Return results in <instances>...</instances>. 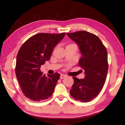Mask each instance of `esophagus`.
I'll use <instances>...</instances> for the list:
<instances>
[{"mask_svg": "<svg viewBox=\"0 0 125 125\" xmlns=\"http://www.w3.org/2000/svg\"><path fill=\"white\" fill-rule=\"evenodd\" d=\"M67 75L65 74H61V76H60V79H63V78H64L65 77H66Z\"/></svg>", "mask_w": 125, "mask_h": 125, "instance_id": "34e87169", "label": "esophagus"}]
</instances>
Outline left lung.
Returning <instances> with one entry per match:
<instances>
[{"label":"left lung","instance_id":"obj_1","mask_svg":"<svg viewBox=\"0 0 125 125\" xmlns=\"http://www.w3.org/2000/svg\"><path fill=\"white\" fill-rule=\"evenodd\" d=\"M67 35L79 46L82 57L78 63L85 75L80 79L73 77L70 94L75 100L88 102L98 96L105 84L109 67L106 48L97 36L87 31Z\"/></svg>","mask_w":125,"mask_h":125}]
</instances>
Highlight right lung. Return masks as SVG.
<instances>
[{
  "instance_id": "right-lung-1",
  "label": "right lung",
  "mask_w": 125,
  "mask_h": 125,
  "mask_svg": "<svg viewBox=\"0 0 125 125\" xmlns=\"http://www.w3.org/2000/svg\"><path fill=\"white\" fill-rule=\"evenodd\" d=\"M65 32L40 33L32 36L21 46L16 57L15 73L25 96L34 101L51 96L60 74H43L41 65L50 60L53 48Z\"/></svg>"
}]
</instances>
